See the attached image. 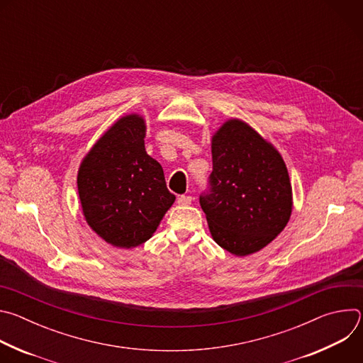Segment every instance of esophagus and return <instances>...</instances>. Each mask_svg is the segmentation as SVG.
I'll use <instances>...</instances> for the list:
<instances>
[{
    "label": "esophagus",
    "mask_w": 363,
    "mask_h": 363,
    "mask_svg": "<svg viewBox=\"0 0 363 363\" xmlns=\"http://www.w3.org/2000/svg\"><path fill=\"white\" fill-rule=\"evenodd\" d=\"M177 202L179 205H182V206H186V205H189L192 202V196H189V195H179Z\"/></svg>",
    "instance_id": "34e87169"
}]
</instances>
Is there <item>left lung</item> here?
<instances>
[{
  "instance_id": "obj_1",
  "label": "left lung",
  "mask_w": 363,
  "mask_h": 363,
  "mask_svg": "<svg viewBox=\"0 0 363 363\" xmlns=\"http://www.w3.org/2000/svg\"><path fill=\"white\" fill-rule=\"evenodd\" d=\"M213 172L199 196L214 241L244 257L270 244L287 225L293 195L279 150L240 119L213 136Z\"/></svg>"
}]
</instances>
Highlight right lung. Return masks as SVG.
I'll list each match as a JSON object with an SVG mask.
<instances>
[{
  "label": "right lung",
  "instance_id": "add662e5",
  "mask_svg": "<svg viewBox=\"0 0 363 363\" xmlns=\"http://www.w3.org/2000/svg\"><path fill=\"white\" fill-rule=\"evenodd\" d=\"M145 135L142 116L121 118L93 145L79 168L83 216L113 247L133 248L147 241L175 201L161 164L145 150Z\"/></svg>",
  "mask_w": 363,
  "mask_h": 363
}]
</instances>
